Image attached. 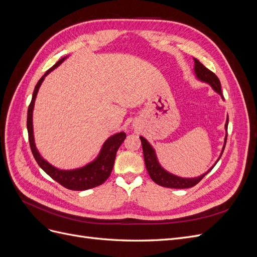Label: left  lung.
Here are the masks:
<instances>
[{
    "mask_svg": "<svg viewBox=\"0 0 257 257\" xmlns=\"http://www.w3.org/2000/svg\"><path fill=\"white\" fill-rule=\"evenodd\" d=\"M193 60H194V75H195V78L200 82L209 84L210 87L213 89V91H215L217 94L221 96V98L224 99L223 94H222V90H221V82H220L219 78L215 76V74H213L211 71H209V69L201 64L197 59L193 58ZM227 126H228V114L226 118V122H225V133L226 134H225V137H224V145L222 148V151L220 153V157L217 158L214 164L210 167L206 173L201 174L200 176L191 177V178L180 177V176H177L175 174L169 173L168 170H166L161 165L154 148L150 145V143L148 142L146 138L141 136L139 138H141V141H142L145 164H146V168L148 170V173H149L150 178L155 183L161 185V186H164V188L189 189V188H192V186H194V185H196L201 180V179H203L210 172V170H211L215 166L216 163L219 162L220 158L222 157L225 145H226Z\"/></svg>",
    "mask_w": 257,
    "mask_h": 257,
    "instance_id": "obj_1",
    "label": "left lung"
}]
</instances>
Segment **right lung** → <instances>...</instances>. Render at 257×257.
Returning <instances> with one entry per match:
<instances>
[{"instance_id": "right-lung-1", "label": "right lung", "mask_w": 257, "mask_h": 257, "mask_svg": "<svg viewBox=\"0 0 257 257\" xmlns=\"http://www.w3.org/2000/svg\"><path fill=\"white\" fill-rule=\"evenodd\" d=\"M68 56L62 58L59 60L56 64H54L50 69H48L46 74L38 80L37 84L35 85V89L33 92L32 100L28 109V119H27V127L29 133V142L30 147L34 158L37 162V164L44 170V172L49 175L53 180L59 182L64 188L73 191H84L92 188H95L102 183H104L108 177L110 176L111 170L114 164V159L116 151H118L119 147L125 139L126 135L124 132L120 133H115L111 136L108 137L105 143L103 144L102 148L96 155V158L88 163L87 165L82 167H78L75 169H60L52 166L49 162L46 161L37 150L35 141H34V131H33V110L35 105V99L37 96L38 90H40L41 85L45 79V77L50 74L53 69H56L60 66Z\"/></svg>"}]
</instances>
